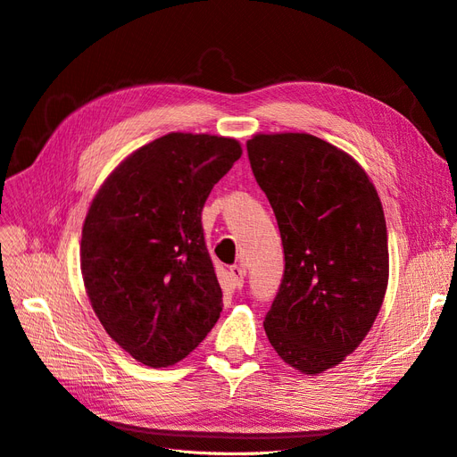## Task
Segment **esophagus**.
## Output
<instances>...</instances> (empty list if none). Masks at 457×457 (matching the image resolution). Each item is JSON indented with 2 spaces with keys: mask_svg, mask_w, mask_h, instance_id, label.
Wrapping results in <instances>:
<instances>
[{
  "mask_svg": "<svg viewBox=\"0 0 457 457\" xmlns=\"http://www.w3.org/2000/svg\"><path fill=\"white\" fill-rule=\"evenodd\" d=\"M245 275H246V271H245V268H241V266H231V268H229V277H231V281H233L235 288H243Z\"/></svg>",
  "mask_w": 457,
  "mask_h": 457,
  "instance_id": "1",
  "label": "esophagus"
}]
</instances>
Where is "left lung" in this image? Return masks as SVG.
Here are the masks:
<instances>
[{
	"label": "left lung",
	"instance_id": "8db88e82",
	"mask_svg": "<svg viewBox=\"0 0 457 457\" xmlns=\"http://www.w3.org/2000/svg\"><path fill=\"white\" fill-rule=\"evenodd\" d=\"M246 152L285 250L263 328L278 357L315 376L359 347L384 303V209L357 161L307 132L254 135Z\"/></svg>",
	"mask_w": 457,
	"mask_h": 457
}]
</instances>
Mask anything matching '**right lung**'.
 <instances>
[{
  "instance_id": "add662e5",
  "label": "right lung",
  "mask_w": 457,
  "mask_h": 457,
  "mask_svg": "<svg viewBox=\"0 0 457 457\" xmlns=\"http://www.w3.org/2000/svg\"><path fill=\"white\" fill-rule=\"evenodd\" d=\"M241 154L235 138L169 132L121 161L87 212V296L112 340L145 366L187 357L222 312L201 211Z\"/></svg>"
}]
</instances>
